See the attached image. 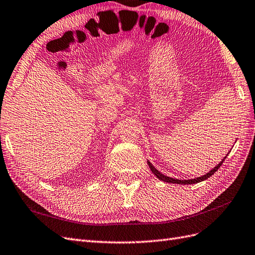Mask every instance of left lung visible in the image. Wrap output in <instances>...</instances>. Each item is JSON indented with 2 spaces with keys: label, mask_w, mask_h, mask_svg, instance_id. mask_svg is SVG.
Instances as JSON below:
<instances>
[{
  "label": "left lung",
  "mask_w": 255,
  "mask_h": 255,
  "mask_svg": "<svg viewBox=\"0 0 255 255\" xmlns=\"http://www.w3.org/2000/svg\"><path fill=\"white\" fill-rule=\"evenodd\" d=\"M226 159V156L224 157V159L220 162L216 167H213L209 173H207L206 175H204V176H201V177H198V178H195V179H189V180H179V179H175V178H170V177H167V176H164L163 174H161L159 170H157L152 164H151L149 161H148V165H149V167H150V169H151V171H152V173L160 179V180H162V181H164V182H168V183H177V184H193V183H197V182H201V181H204V180H206V179H208L210 176H212L213 174L216 173V171L220 168V166H221V165L223 164V162H224V160Z\"/></svg>",
  "instance_id": "left-lung-1"
}]
</instances>
